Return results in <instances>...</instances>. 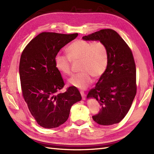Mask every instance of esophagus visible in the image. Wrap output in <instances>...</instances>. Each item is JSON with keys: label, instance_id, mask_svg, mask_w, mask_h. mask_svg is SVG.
Instances as JSON below:
<instances>
[{"label": "esophagus", "instance_id": "esophagus-1", "mask_svg": "<svg viewBox=\"0 0 154 154\" xmlns=\"http://www.w3.org/2000/svg\"><path fill=\"white\" fill-rule=\"evenodd\" d=\"M80 94H81V95H82V99H83V100H85V95L84 92L83 91H80Z\"/></svg>", "mask_w": 154, "mask_h": 154}]
</instances>
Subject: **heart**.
<instances>
[{"mask_svg":"<svg viewBox=\"0 0 154 154\" xmlns=\"http://www.w3.org/2000/svg\"><path fill=\"white\" fill-rule=\"evenodd\" d=\"M68 57L57 54L55 65L60 72L69 76L72 73V61H80L79 74L71 77L69 84L80 89H85L91 84L93 76L100 77L105 72L109 61V52L106 45L102 41L89 42L77 40L66 49Z\"/></svg>","mask_w":154,"mask_h":154,"instance_id":"1","label":"heart"}]
</instances>
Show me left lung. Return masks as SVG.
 <instances>
[{
  "label": "left lung",
  "instance_id": "1",
  "mask_svg": "<svg viewBox=\"0 0 154 154\" xmlns=\"http://www.w3.org/2000/svg\"><path fill=\"white\" fill-rule=\"evenodd\" d=\"M82 38L102 41L109 52L105 72L88 94V98L95 99L100 106L93 119L101 125L118 123L129 112L137 93L136 65L132 51L118 32L111 29L100 30Z\"/></svg>",
  "mask_w": 154,
  "mask_h": 154
}]
</instances>
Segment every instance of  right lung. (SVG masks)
Wrapping results in <instances>:
<instances>
[{"mask_svg":"<svg viewBox=\"0 0 154 154\" xmlns=\"http://www.w3.org/2000/svg\"><path fill=\"white\" fill-rule=\"evenodd\" d=\"M78 35L41 32L30 41L21 54L19 71L22 96L34 118L44 128L63 124L69 118L71 106L82 99L74 86L59 92L65 83L55 65L59 50Z\"/></svg>","mask_w":154,"mask_h":154,"instance_id":"right-lung-1","label":"right lung"}]
</instances>
